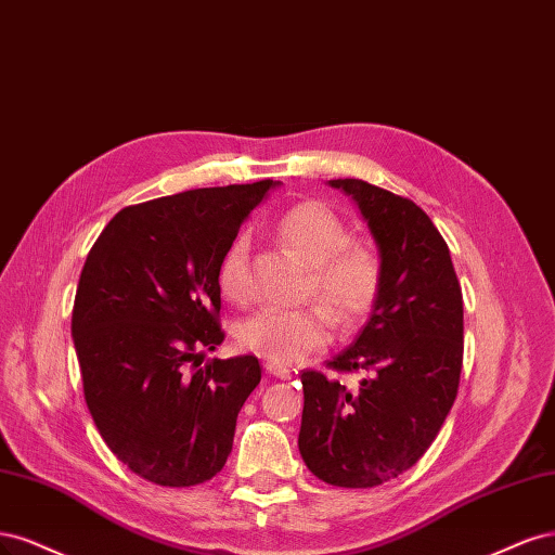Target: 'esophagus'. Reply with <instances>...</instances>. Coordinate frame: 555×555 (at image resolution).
I'll use <instances>...</instances> for the list:
<instances>
[{
	"instance_id": "1",
	"label": "esophagus",
	"mask_w": 555,
	"mask_h": 555,
	"mask_svg": "<svg viewBox=\"0 0 555 555\" xmlns=\"http://www.w3.org/2000/svg\"><path fill=\"white\" fill-rule=\"evenodd\" d=\"M264 369H267V373L274 375V378H281V380H291V378H293V371H291V369H285V366H281V364L267 362V364H264Z\"/></svg>"
}]
</instances>
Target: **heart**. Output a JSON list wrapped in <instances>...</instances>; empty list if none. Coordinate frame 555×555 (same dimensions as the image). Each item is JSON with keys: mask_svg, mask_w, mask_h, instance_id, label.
Returning a JSON list of instances; mask_svg holds the SVG:
<instances>
[{"mask_svg": "<svg viewBox=\"0 0 555 555\" xmlns=\"http://www.w3.org/2000/svg\"><path fill=\"white\" fill-rule=\"evenodd\" d=\"M276 237L313 267L311 295L334 311L341 325L362 320L380 288V260L364 242L350 240L346 223L320 203H299L281 214ZM219 291L228 301L242 304L251 295L248 244L232 242L219 262ZM334 318L323 304L304 309H262L237 327L242 350L267 362L293 366L332 341Z\"/></svg>", "mask_w": 555, "mask_h": 555, "instance_id": "obj_1", "label": "heart"}]
</instances>
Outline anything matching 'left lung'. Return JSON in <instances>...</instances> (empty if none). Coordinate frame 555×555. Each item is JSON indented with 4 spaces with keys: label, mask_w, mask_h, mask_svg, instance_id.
Listing matches in <instances>:
<instances>
[{
    "label": "left lung",
    "mask_w": 555,
    "mask_h": 555,
    "mask_svg": "<svg viewBox=\"0 0 555 555\" xmlns=\"http://www.w3.org/2000/svg\"><path fill=\"white\" fill-rule=\"evenodd\" d=\"M360 207L380 254L364 330L327 366L304 371L299 454L332 487L371 489L424 456L452 410L463 364V297L442 235L413 201L362 180H330Z\"/></svg>",
    "instance_id": "obj_1"
}]
</instances>
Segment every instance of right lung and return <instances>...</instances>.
Segmentation results:
<instances>
[{
    "label": "right lung",
    "instance_id": "obj_1",
    "mask_svg": "<svg viewBox=\"0 0 555 555\" xmlns=\"http://www.w3.org/2000/svg\"><path fill=\"white\" fill-rule=\"evenodd\" d=\"M279 182L193 189L124 207L80 272L70 334L85 401L111 452L160 487L211 479L258 387V357L223 344L219 262Z\"/></svg>",
    "mask_w": 555,
    "mask_h": 555
}]
</instances>
